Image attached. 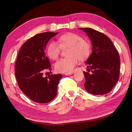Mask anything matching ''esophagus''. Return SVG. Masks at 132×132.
<instances>
[{
    "instance_id": "34e87169",
    "label": "esophagus",
    "mask_w": 132,
    "mask_h": 132,
    "mask_svg": "<svg viewBox=\"0 0 132 132\" xmlns=\"http://www.w3.org/2000/svg\"><path fill=\"white\" fill-rule=\"evenodd\" d=\"M73 73H74V71H70V72L65 73H64V75H66V76H69V75H72Z\"/></svg>"
}]
</instances>
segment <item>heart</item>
<instances>
[{"instance_id":"1","label":"heart","mask_w":132,"mask_h":132,"mask_svg":"<svg viewBox=\"0 0 132 132\" xmlns=\"http://www.w3.org/2000/svg\"><path fill=\"white\" fill-rule=\"evenodd\" d=\"M57 42H51L46 48L48 56L53 60L59 57L61 48H69L66 54L68 57L61 59L55 64V69L57 72H70L77 64L78 59L84 61L90 55V44L75 33L68 32L61 35L57 38Z\"/></svg>"}]
</instances>
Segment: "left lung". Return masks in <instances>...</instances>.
<instances>
[{
	"label": "left lung",
	"mask_w": 132,
	"mask_h": 132,
	"mask_svg": "<svg viewBox=\"0 0 132 132\" xmlns=\"http://www.w3.org/2000/svg\"><path fill=\"white\" fill-rule=\"evenodd\" d=\"M80 29L87 34L93 45L92 53L86 63L88 72H83L84 87L94 95L105 94L112 90L119 79V53L111 40L103 33L90 28Z\"/></svg>",
	"instance_id": "1"
}]
</instances>
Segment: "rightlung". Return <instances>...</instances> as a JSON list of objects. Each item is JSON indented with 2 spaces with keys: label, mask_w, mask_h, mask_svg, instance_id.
<instances>
[{
  "label": "right lung",
  "mask_w": 132,
  "mask_h": 132,
  "mask_svg": "<svg viewBox=\"0 0 132 132\" xmlns=\"http://www.w3.org/2000/svg\"><path fill=\"white\" fill-rule=\"evenodd\" d=\"M58 32H46L28 39L19 51L15 64V75L19 88L31 100L37 103H48L57 94L61 74L44 77L51 64L45 50L48 42Z\"/></svg>",
  "instance_id": "add662e5"
}]
</instances>
